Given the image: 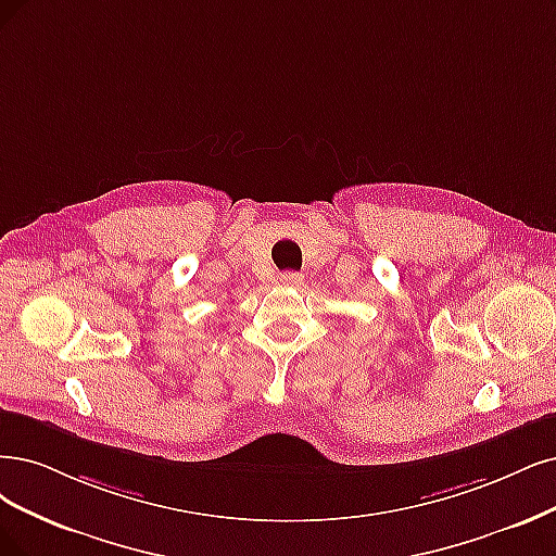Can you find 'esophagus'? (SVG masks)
Returning <instances> with one entry per match:
<instances>
[{
    "mask_svg": "<svg viewBox=\"0 0 556 556\" xmlns=\"http://www.w3.org/2000/svg\"><path fill=\"white\" fill-rule=\"evenodd\" d=\"M279 281H281L283 286H300V283L304 281V277H302L300 273H281V275H279Z\"/></svg>",
    "mask_w": 556,
    "mask_h": 556,
    "instance_id": "34e87169",
    "label": "esophagus"
}]
</instances>
